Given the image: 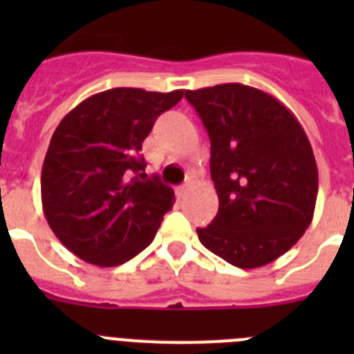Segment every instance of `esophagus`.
Listing matches in <instances>:
<instances>
[{
  "instance_id": "1",
  "label": "esophagus",
  "mask_w": 354,
  "mask_h": 354,
  "mask_svg": "<svg viewBox=\"0 0 354 354\" xmlns=\"http://www.w3.org/2000/svg\"><path fill=\"white\" fill-rule=\"evenodd\" d=\"M187 192H189V183L183 184V186H179L177 189H175V193H177V196H179V198H184V196L187 195Z\"/></svg>"
}]
</instances>
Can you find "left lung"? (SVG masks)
<instances>
[{
    "label": "left lung",
    "instance_id": "1",
    "mask_svg": "<svg viewBox=\"0 0 354 354\" xmlns=\"http://www.w3.org/2000/svg\"><path fill=\"white\" fill-rule=\"evenodd\" d=\"M211 140L220 198L200 243L253 270L292 248L314 218L317 165L298 118L277 97L241 83L186 90Z\"/></svg>",
    "mask_w": 354,
    "mask_h": 354
}]
</instances>
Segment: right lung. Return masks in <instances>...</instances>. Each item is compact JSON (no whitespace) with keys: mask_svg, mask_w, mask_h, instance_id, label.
Instances as JSON below:
<instances>
[{"mask_svg":"<svg viewBox=\"0 0 354 354\" xmlns=\"http://www.w3.org/2000/svg\"><path fill=\"white\" fill-rule=\"evenodd\" d=\"M183 95L111 88L62 118L44 159L40 193L49 227L76 257L113 268L152 243L175 195L145 174L140 150L156 118Z\"/></svg>","mask_w":354,"mask_h":354,"instance_id":"obj_1","label":"right lung"}]
</instances>
